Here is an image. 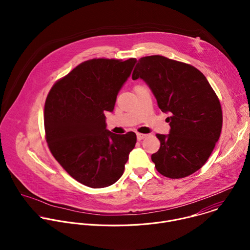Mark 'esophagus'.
<instances>
[{
    "mask_svg": "<svg viewBox=\"0 0 250 250\" xmlns=\"http://www.w3.org/2000/svg\"><path fill=\"white\" fill-rule=\"evenodd\" d=\"M136 137H137V140H142V139H145V138L146 137V134L137 133V134H136Z\"/></svg>",
    "mask_w": 250,
    "mask_h": 250,
    "instance_id": "1",
    "label": "esophagus"
}]
</instances>
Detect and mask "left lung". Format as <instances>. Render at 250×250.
<instances>
[{
  "label": "left lung",
  "mask_w": 250,
  "mask_h": 250,
  "mask_svg": "<svg viewBox=\"0 0 250 250\" xmlns=\"http://www.w3.org/2000/svg\"><path fill=\"white\" fill-rule=\"evenodd\" d=\"M131 78L144 79L159 109L170 113L168 135L156 134L160 148L151 155L156 170L171 179L198 171L219 140L222 105L205 75L194 66L161 55L141 57Z\"/></svg>",
  "instance_id": "8db88e82"
}]
</instances>
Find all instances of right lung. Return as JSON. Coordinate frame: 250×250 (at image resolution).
<instances>
[{
  "label": "right lung",
  "mask_w": 250,
  "mask_h": 250,
  "mask_svg": "<svg viewBox=\"0 0 250 250\" xmlns=\"http://www.w3.org/2000/svg\"><path fill=\"white\" fill-rule=\"evenodd\" d=\"M135 62V58L84 61L59 79L47 95L44 129L48 148L71 177L90 188L116 183L134 148L135 133L106 130L104 113L114 110Z\"/></svg>",
  "instance_id": "right-lung-1"
}]
</instances>
